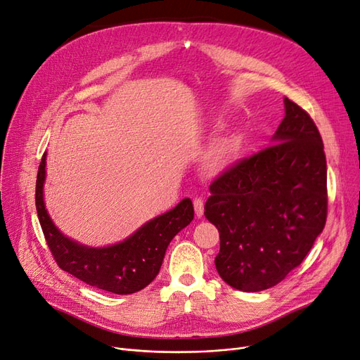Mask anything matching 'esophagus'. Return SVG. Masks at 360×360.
Returning <instances> with one entry per match:
<instances>
[{"instance_id":"34e87169","label":"esophagus","mask_w":360,"mask_h":360,"mask_svg":"<svg viewBox=\"0 0 360 360\" xmlns=\"http://www.w3.org/2000/svg\"><path fill=\"white\" fill-rule=\"evenodd\" d=\"M193 207H195V216L202 217V214H204V201L201 198H195Z\"/></svg>"}]
</instances>
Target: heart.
<instances>
[{
  "instance_id": "b5f03b06",
  "label": "heart",
  "mask_w": 360,
  "mask_h": 360,
  "mask_svg": "<svg viewBox=\"0 0 360 360\" xmlns=\"http://www.w3.org/2000/svg\"><path fill=\"white\" fill-rule=\"evenodd\" d=\"M237 148H238V141L236 136H228L226 139H224L222 143L217 146V148L213 151L212 159H210V167L213 169L225 168L236 156Z\"/></svg>"
}]
</instances>
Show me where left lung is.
I'll list each match as a JSON object with an SVG mask.
<instances>
[{
  "instance_id": "1",
  "label": "left lung",
  "mask_w": 360,
  "mask_h": 360,
  "mask_svg": "<svg viewBox=\"0 0 360 360\" xmlns=\"http://www.w3.org/2000/svg\"><path fill=\"white\" fill-rule=\"evenodd\" d=\"M271 144L210 184L205 217L219 230V276L236 290L275 287L300 266L328 216V169L317 126L284 99Z\"/></svg>"
}]
</instances>
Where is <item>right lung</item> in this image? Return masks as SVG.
Wrapping results in <instances>:
<instances>
[{
  "instance_id": "right-lung-1",
  "label": "right lung",
  "mask_w": 360,
  "mask_h": 360,
  "mask_svg": "<svg viewBox=\"0 0 360 360\" xmlns=\"http://www.w3.org/2000/svg\"><path fill=\"white\" fill-rule=\"evenodd\" d=\"M46 151L36 183V209L43 234L58 266L85 284L115 294H132L146 288L162 266L167 248L176 234L193 219L191 198L141 225L124 240L108 246H89L63 234L45 204Z\"/></svg>"
}]
</instances>
